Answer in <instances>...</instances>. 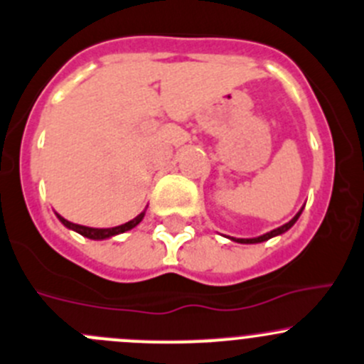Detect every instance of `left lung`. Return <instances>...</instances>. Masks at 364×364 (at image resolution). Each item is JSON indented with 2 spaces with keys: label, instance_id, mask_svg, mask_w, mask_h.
Instances as JSON below:
<instances>
[{
  "label": "left lung",
  "instance_id": "8db88e82",
  "mask_svg": "<svg viewBox=\"0 0 364 364\" xmlns=\"http://www.w3.org/2000/svg\"><path fill=\"white\" fill-rule=\"evenodd\" d=\"M302 210H304V208H301V211H299V213L295 215V217L291 218L290 222H287V224H284V225H281V228L274 229V231H270V232H264V235L257 236V238H232V236H228V238H231L232 242H238V243H261V242H267V240L274 238V236H279V235H283V232H287L288 229H290L291 225H294L295 222L299 220V217H301Z\"/></svg>",
  "mask_w": 364,
  "mask_h": 364
}]
</instances>
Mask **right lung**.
<instances>
[{"instance_id":"obj_1","label":"right lung","mask_w":364,"mask_h":364,"mask_svg":"<svg viewBox=\"0 0 364 364\" xmlns=\"http://www.w3.org/2000/svg\"><path fill=\"white\" fill-rule=\"evenodd\" d=\"M144 215H146V211H142L140 215H136L133 220L126 222V224L122 225H115V228H108V229H97V228H87V225H80V224H74V222H69L65 220V218L62 217V215L56 213V217H58V220L62 222L65 228L73 229V231L80 232L81 236H85V238H90V240H105V238H112V236L115 235H121V232H126L129 231V229H133L135 225H139L140 222H142Z\"/></svg>"}]
</instances>
